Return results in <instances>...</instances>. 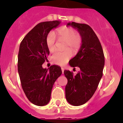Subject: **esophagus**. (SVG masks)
<instances>
[{"label":"esophagus","instance_id":"1","mask_svg":"<svg viewBox=\"0 0 123 123\" xmlns=\"http://www.w3.org/2000/svg\"><path fill=\"white\" fill-rule=\"evenodd\" d=\"M64 69H64V68H63V67H62V73L63 74V73H64Z\"/></svg>","mask_w":123,"mask_h":123}]
</instances>
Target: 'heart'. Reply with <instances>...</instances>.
Returning a JSON list of instances; mask_svg holds the SVG:
<instances>
[{"instance_id":"1","label":"heart","mask_w":123,"mask_h":123,"mask_svg":"<svg viewBox=\"0 0 123 123\" xmlns=\"http://www.w3.org/2000/svg\"><path fill=\"white\" fill-rule=\"evenodd\" d=\"M55 36L59 39L65 40V49L69 47L74 52H78L82 42V39L79 34L76 33L74 29L68 26H63L56 30ZM55 36L53 33H49L46 38V45L50 52H53L55 49ZM72 56V52L68 49L64 52H55L52 55L51 60L54 63L63 65L68 62Z\"/></svg>"}]
</instances>
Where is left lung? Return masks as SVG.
Masks as SVG:
<instances>
[{
	"instance_id": "obj_1",
	"label": "left lung",
	"mask_w": 123,
	"mask_h": 123,
	"mask_svg": "<svg viewBox=\"0 0 123 123\" xmlns=\"http://www.w3.org/2000/svg\"><path fill=\"white\" fill-rule=\"evenodd\" d=\"M67 26L76 29L82 39L79 51L69 62L71 67H79L80 71L74 76L69 70L64 71L68 79L66 99L69 104L79 106L86 104L95 93L103 75L105 57L100 42L89 25L72 22Z\"/></svg>"
}]
</instances>
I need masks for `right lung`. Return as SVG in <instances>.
Instances as JSON below:
<instances>
[{
	"label": "right lung",
	"mask_w": 123,
	"mask_h": 123,
	"mask_svg": "<svg viewBox=\"0 0 123 123\" xmlns=\"http://www.w3.org/2000/svg\"><path fill=\"white\" fill-rule=\"evenodd\" d=\"M60 23L58 20L40 23L27 34L19 45L18 71L21 86L28 100L37 106L49 102L53 86L62 73L58 65L42 68L50 53L47 36Z\"/></svg>",
	"instance_id": "obj_1"
}]
</instances>
